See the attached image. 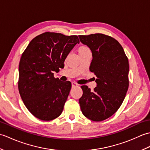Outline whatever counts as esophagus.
Here are the masks:
<instances>
[{"instance_id": "1", "label": "esophagus", "mask_w": 150, "mask_h": 150, "mask_svg": "<svg viewBox=\"0 0 150 150\" xmlns=\"http://www.w3.org/2000/svg\"><path fill=\"white\" fill-rule=\"evenodd\" d=\"M79 84L76 82H72V87H77Z\"/></svg>"}]
</instances>
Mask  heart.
<instances>
[{"label":"heart","mask_w":150,"mask_h":150,"mask_svg":"<svg viewBox=\"0 0 150 150\" xmlns=\"http://www.w3.org/2000/svg\"><path fill=\"white\" fill-rule=\"evenodd\" d=\"M89 50H90V49H89L87 46H81L80 47H79V53L84 52H86V51H89Z\"/></svg>","instance_id":"1"}]
</instances>
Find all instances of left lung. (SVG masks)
<instances>
[{
    "instance_id": "obj_1",
    "label": "left lung",
    "mask_w": 150,
    "mask_h": 150,
    "mask_svg": "<svg viewBox=\"0 0 150 150\" xmlns=\"http://www.w3.org/2000/svg\"><path fill=\"white\" fill-rule=\"evenodd\" d=\"M81 42L92 52L90 70L96 76L97 87L91 91L82 86L79 99L84 115L93 121L112 116L123 103L129 86V62L120 44L102 33L79 35Z\"/></svg>"
}]
</instances>
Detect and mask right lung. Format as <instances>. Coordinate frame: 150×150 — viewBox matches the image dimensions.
Returning a JSON list of instances; mask_svg holds the SVG:
<instances>
[{"mask_svg": "<svg viewBox=\"0 0 150 150\" xmlns=\"http://www.w3.org/2000/svg\"><path fill=\"white\" fill-rule=\"evenodd\" d=\"M77 35L47 32L31 40L22 53L18 66V88L22 101L37 119L49 121L60 116L71 84L55 78L73 47Z\"/></svg>", "mask_w": 150, "mask_h": 150, "instance_id": "right-lung-1", "label": "right lung"}]
</instances>
